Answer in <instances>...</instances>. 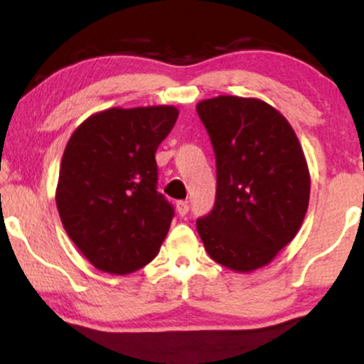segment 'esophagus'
<instances>
[{"label":"esophagus","instance_id":"34e87169","mask_svg":"<svg viewBox=\"0 0 364 364\" xmlns=\"http://www.w3.org/2000/svg\"><path fill=\"white\" fill-rule=\"evenodd\" d=\"M176 210H178L179 215H186L188 214V210H190V205H188L186 200H178Z\"/></svg>","mask_w":364,"mask_h":364}]
</instances>
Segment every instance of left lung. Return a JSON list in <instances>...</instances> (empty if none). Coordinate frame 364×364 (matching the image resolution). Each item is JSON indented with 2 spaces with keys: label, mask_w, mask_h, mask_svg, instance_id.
<instances>
[{
  "label": "left lung",
  "mask_w": 364,
  "mask_h": 364,
  "mask_svg": "<svg viewBox=\"0 0 364 364\" xmlns=\"http://www.w3.org/2000/svg\"><path fill=\"white\" fill-rule=\"evenodd\" d=\"M215 154V203L196 220L210 258L252 272L298 235L310 173L294 129L260 99L219 95L196 104Z\"/></svg>",
  "instance_id": "left-lung-1"
}]
</instances>
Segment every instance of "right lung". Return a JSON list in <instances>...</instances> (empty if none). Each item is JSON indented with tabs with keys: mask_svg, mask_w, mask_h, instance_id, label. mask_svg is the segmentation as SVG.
<instances>
[{
	"mask_svg": "<svg viewBox=\"0 0 364 364\" xmlns=\"http://www.w3.org/2000/svg\"><path fill=\"white\" fill-rule=\"evenodd\" d=\"M178 114L174 106L111 107L70 136L56 205L66 235L95 269L132 274L161 250L174 208L157 191L156 152Z\"/></svg>",
	"mask_w": 364,
	"mask_h": 364,
	"instance_id": "add662e5",
	"label": "right lung"
}]
</instances>
